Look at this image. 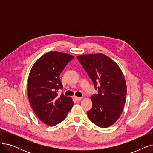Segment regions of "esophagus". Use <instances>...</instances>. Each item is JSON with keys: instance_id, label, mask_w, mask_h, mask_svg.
<instances>
[{"instance_id": "1", "label": "esophagus", "mask_w": 153, "mask_h": 153, "mask_svg": "<svg viewBox=\"0 0 153 153\" xmlns=\"http://www.w3.org/2000/svg\"><path fill=\"white\" fill-rule=\"evenodd\" d=\"M74 99L76 101H80V100L82 99V97H77V96H74Z\"/></svg>"}]
</instances>
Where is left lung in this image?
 <instances>
[{
  "label": "left lung",
  "instance_id": "left-lung-1",
  "mask_svg": "<svg viewBox=\"0 0 153 153\" xmlns=\"http://www.w3.org/2000/svg\"><path fill=\"white\" fill-rule=\"evenodd\" d=\"M77 58L98 90L97 94L91 97L92 107L87 115L95 125L107 128L117 121L125 104L126 84L123 72L114 61L103 54Z\"/></svg>",
  "mask_w": 153,
  "mask_h": 153
}]
</instances>
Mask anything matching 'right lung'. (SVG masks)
Wrapping results in <instances>:
<instances>
[{"instance_id": "obj_1", "label": "right lung", "mask_w": 153, "mask_h": 153, "mask_svg": "<svg viewBox=\"0 0 153 153\" xmlns=\"http://www.w3.org/2000/svg\"><path fill=\"white\" fill-rule=\"evenodd\" d=\"M74 58L66 53L49 52L40 57L30 70L29 102L38 118L49 126L63 121L74 105L71 97L58 94V90L63 88L59 75Z\"/></svg>"}]
</instances>
